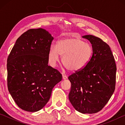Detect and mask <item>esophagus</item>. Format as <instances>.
I'll return each mask as SVG.
<instances>
[{"label":"esophagus","mask_w":125,"mask_h":125,"mask_svg":"<svg viewBox=\"0 0 125 125\" xmlns=\"http://www.w3.org/2000/svg\"><path fill=\"white\" fill-rule=\"evenodd\" d=\"M62 77H63V79H67V76L65 75V74H63L62 75Z\"/></svg>","instance_id":"34e87169"}]
</instances>
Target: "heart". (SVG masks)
Masks as SVG:
<instances>
[{
    "label": "heart",
    "instance_id": "heart-1",
    "mask_svg": "<svg viewBox=\"0 0 125 125\" xmlns=\"http://www.w3.org/2000/svg\"><path fill=\"white\" fill-rule=\"evenodd\" d=\"M92 45L76 36L60 40L57 46L52 45L48 52V60L55 65L59 61L60 55L63 56L62 63L67 69L77 72L84 68L93 55Z\"/></svg>",
    "mask_w": 125,
    "mask_h": 125
}]
</instances>
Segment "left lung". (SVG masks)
<instances>
[{
    "label": "left lung",
    "instance_id": "obj_1",
    "mask_svg": "<svg viewBox=\"0 0 125 125\" xmlns=\"http://www.w3.org/2000/svg\"><path fill=\"white\" fill-rule=\"evenodd\" d=\"M83 37L92 43L93 55L84 68L68 77L71 83L69 99L77 111L94 114L103 109L115 91L116 65L106 42L93 35Z\"/></svg>",
    "mask_w": 125,
    "mask_h": 125
}]
</instances>
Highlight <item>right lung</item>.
<instances>
[{
  "label": "right lung",
  "mask_w": 125,
  "mask_h": 125,
  "mask_svg": "<svg viewBox=\"0 0 125 125\" xmlns=\"http://www.w3.org/2000/svg\"><path fill=\"white\" fill-rule=\"evenodd\" d=\"M53 38L45 29H30L17 39L7 60L8 90L20 109L40 110L47 103L62 74L48 65Z\"/></svg>",
  "instance_id": "add662e5"
}]
</instances>
